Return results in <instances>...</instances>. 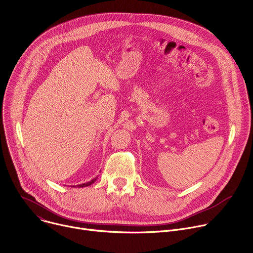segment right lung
Instances as JSON below:
<instances>
[{
    "mask_svg": "<svg viewBox=\"0 0 253 253\" xmlns=\"http://www.w3.org/2000/svg\"><path fill=\"white\" fill-rule=\"evenodd\" d=\"M95 180H96V178H95V179H92L91 181H89V182H87V183L80 184V185H77V186H78V187H86V186H89V185H91L92 183H94V182H95Z\"/></svg>",
    "mask_w": 253,
    "mask_h": 253,
    "instance_id": "add662e5",
    "label": "right lung"
}]
</instances>
